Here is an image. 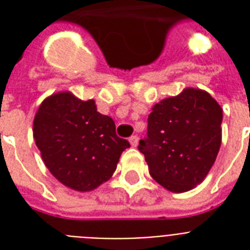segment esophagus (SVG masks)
Returning a JSON list of instances; mask_svg holds the SVG:
<instances>
[{
  "mask_svg": "<svg viewBox=\"0 0 250 250\" xmlns=\"http://www.w3.org/2000/svg\"><path fill=\"white\" fill-rule=\"evenodd\" d=\"M129 143H131V145H132V146H137V144H139V137L131 136L129 137Z\"/></svg>",
  "mask_w": 250,
  "mask_h": 250,
  "instance_id": "esophagus-1",
  "label": "esophagus"
}]
</instances>
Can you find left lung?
<instances>
[{
	"instance_id": "8db88e82",
	"label": "left lung",
	"mask_w": 250,
	"mask_h": 250,
	"mask_svg": "<svg viewBox=\"0 0 250 250\" xmlns=\"http://www.w3.org/2000/svg\"><path fill=\"white\" fill-rule=\"evenodd\" d=\"M222 107L206 90L184 88L152 107L139 149L149 174L170 192L193 189L213 167L222 144Z\"/></svg>"
}]
</instances>
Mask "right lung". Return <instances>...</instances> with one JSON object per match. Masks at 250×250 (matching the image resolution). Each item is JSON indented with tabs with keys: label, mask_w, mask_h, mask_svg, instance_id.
Instances as JSON below:
<instances>
[{
	"label": "right lung",
	"mask_w": 250,
	"mask_h": 250,
	"mask_svg": "<svg viewBox=\"0 0 250 250\" xmlns=\"http://www.w3.org/2000/svg\"><path fill=\"white\" fill-rule=\"evenodd\" d=\"M33 139L45 166L63 186L89 192L107 182L129 143L117 136L114 121L68 90L50 94L33 119Z\"/></svg>",
	"instance_id": "1"
}]
</instances>
